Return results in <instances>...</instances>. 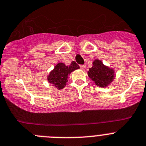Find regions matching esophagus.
Wrapping results in <instances>:
<instances>
[{"label":"esophagus","mask_w":146,"mask_h":146,"mask_svg":"<svg viewBox=\"0 0 146 146\" xmlns=\"http://www.w3.org/2000/svg\"><path fill=\"white\" fill-rule=\"evenodd\" d=\"M80 67H81V70H84V69L86 68V65H80Z\"/></svg>","instance_id":"1"}]
</instances>
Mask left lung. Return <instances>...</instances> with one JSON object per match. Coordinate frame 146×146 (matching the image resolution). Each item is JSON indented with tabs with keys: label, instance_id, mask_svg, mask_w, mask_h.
Segmentation results:
<instances>
[{
	"label": "left lung",
	"instance_id": "8db88e82",
	"mask_svg": "<svg viewBox=\"0 0 146 146\" xmlns=\"http://www.w3.org/2000/svg\"><path fill=\"white\" fill-rule=\"evenodd\" d=\"M88 77L98 86L107 87L114 78V70L105 66L100 60H95L93 66L88 71Z\"/></svg>",
	"mask_w": 146,
	"mask_h": 146
}]
</instances>
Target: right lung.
<instances>
[{
    "instance_id": "right-lung-1",
    "label": "right lung",
    "mask_w": 146,
    "mask_h": 146,
    "mask_svg": "<svg viewBox=\"0 0 146 146\" xmlns=\"http://www.w3.org/2000/svg\"><path fill=\"white\" fill-rule=\"evenodd\" d=\"M78 68H80L79 65H77L75 61H73L69 66H67L62 62H60L50 72L47 80L49 83L52 84L58 89H62L68 82V76L72 71Z\"/></svg>"
}]
</instances>
